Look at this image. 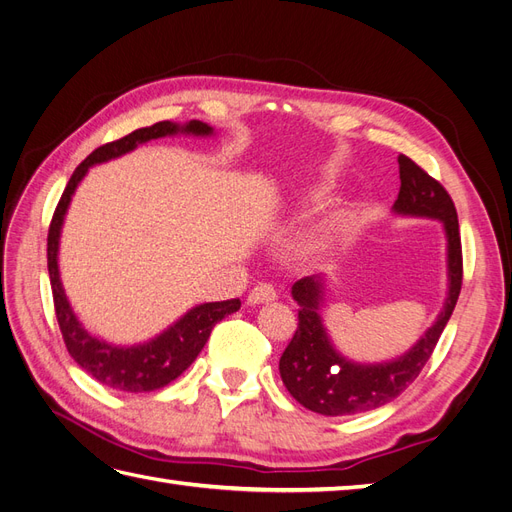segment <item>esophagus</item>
<instances>
[{"label":"esophagus","instance_id":"obj_1","mask_svg":"<svg viewBox=\"0 0 512 512\" xmlns=\"http://www.w3.org/2000/svg\"><path fill=\"white\" fill-rule=\"evenodd\" d=\"M275 301V288L271 284H256L250 294H247V303L258 305V303H271Z\"/></svg>","mask_w":512,"mask_h":512}]
</instances>
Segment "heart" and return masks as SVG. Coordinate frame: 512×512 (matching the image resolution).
Listing matches in <instances>:
<instances>
[{
    "label": "heart",
    "mask_w": 512,
    "mask_h": 512,
    "mask_svg": "<svg viewBox=\"0 0 512 512\" xmlns=\"http://www.w3.org/2000/svg\"><path fill=\"white\" fill-rule=\"evenodd\" d=\"M320 198H322V194H316V196H314V200H320Z\"/></svg>",
    "instance_id": "b5f03b06"
}]
</instances>
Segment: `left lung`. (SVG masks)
<instances>
[{
    "label": "left lung",
    "instance_id": "obj_1",
    "mask_svg": "<svg viewBox=\"0 0 512 512\" xmlns=\"http://www.w3.org/2000/svg\"><path fill=\"white\" fill-rule=\"evenodd\" d=\"M401 188L395 213L440 220L448 241V297L442 312L412 350L389 363L361 365L339 354L318 314L322 301L320 277L294 282L292 297L299 303V327L280 359V374L288 393L307 410L324 416L359 414L389 404L418 378L457 305L463 282V258L457 209L444 185L399 153Z\"/></svg>",
    "mask_w": 512,
    "mask_h": 512
}]
</instances>
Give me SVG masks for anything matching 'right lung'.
<instances>
[{"instance_id": "obj_1", "label": "right lung", "mask_w": 512, "mask_h": 512, "mask_svg": "<svg viewBox=\"0 0 512 512\" xmlns=\"http://www.w3.org/2000/svg\"><path fill=\"white\" fill-rule=\"evenodd\" d=\"M179 132L194 134V136H209L213 134V128L196 119L188 121L185 126H179V123H173V121H158L149 128L134 130L132 134L119 138V141L106 143L96 151H91L89 156L76 166L64 194H61L49 226V239H46V260H49L55 316L70 356L100 384L111 386V389H117V391H126V393H149V391L162 389V386H166L168 382L179 378L183 371L192 365L198 352L203 350L215 324H218L222 318H226L228 314L237 312L241 307V301L230 299V301L196 305L183 318H179L173 327H168L164 333L153 337L147 344L128 346V348L106 344L102 339L85 331V327L79 322V318L74 316L72 307L66 299L64 286H61V280H59V267H57L59 232H61V224H64V215L68 211L76 185H79L81 179L87 175L89 166L119 158L123 153L136 149L141 143L151 141V138L173 136Z\"/></svg>"}]
</instances>
